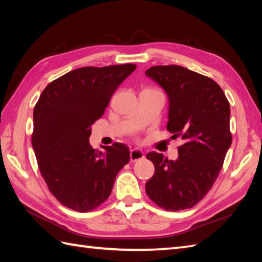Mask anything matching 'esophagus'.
<instances>
[{
  "mask_svg": "<svg viewBox=\"0 0 262 262\" xmlns=\"http://www.w3.org/2000/svg\"><path fill=\"white\" fill-rule=\"evenodd\" d=\"M144 159V153L141 151V149H130V161L132 162H136L138 160Z\"/></svg>",
  "mask_w": 262,
  "mask_h": 262,
  "instance_id": "esophagus-1",
  "label": "esophagus"
}]
</instances>
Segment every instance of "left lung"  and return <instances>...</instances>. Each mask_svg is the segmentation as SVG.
I'll use <instances>...</instances> for the list:
<instances>
[{
	"label": "left lung",
	"mask_w": 262,
	"mask_h": 262,
	"mask_svg": "<svg viewBox=\"0 0 262 262\" xmlns=\"http://www.w3.org/2000/svg\"><path fill=\"white\" fill-rule=\"evenodd\" d=\"M145 75L168 96L166 129L183 140L176 161L146 154L155 168L146 193L166 210L191 208L213 187L231 146L230 103L214 80L182 66H153Z\"/></svg>",
	"instance_id": "left-lung-1"
}]
</instances>
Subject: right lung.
<instances>
[{
    "label": "right lung",
    "mask_w": 262,
    "mask_h": 262,
    "mask_svg": "<svg viewBox=\"0 0 262 262\" xmlns=\"http://www.w3.org/2000/svg\"><path fill=\"white\" fill-rule=\"evenodd\" d=\"M135 64L81 68L51 82L33 109L32 148L46 185L58 202L90 211L108 199L118 172L129 162L121 143L91 147V126Z\"/></svg>",
    "instance_id": "right-lung-1"
}]
</instances>
